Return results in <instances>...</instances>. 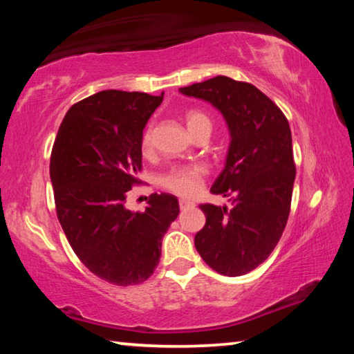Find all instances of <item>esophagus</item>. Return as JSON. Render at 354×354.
Segmentation results:
<instances>
[{
    "instance_id": "1",
    "label": "esophagus",
    "mask_w": 354,
    "mask_h": 354,
    "mask_svg": "<svg viewBox=\"0 0 354 354\" xmlns=\"http://www.w3.org/2000/svg\"><path fill=\"white\" fill-rule=\"evenodd\" d=\"M192 205H194V203L189 201V200H185V198L179 200V207H181V209H185V207H189V206H192Z\"/></svg>"
}]
</instances>
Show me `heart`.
<instances>
[{
	"label": "heart",
	"instance_id": "obj_1",
	"mask_svg": "<svg viewBox=\"0 0 354 354\" xmlns=\"http://www.w3.org/2000/svg\"><path fill=\"white\" fill-rule=\"evenodd\" d=\"M185 124H187L189 131H194L195 128L201 127V124H209V127H211V122H209L206 113H203L200 111H189L185 113ZM140 147L143 153L151 151L153 127H148L145 129V133L142 136ZM205 176H206V169L203 165L176 167V169L170 170L167 175L160 178V185L176 195L194 196L196 192L200 190L203 178Z\"/></svg>",
	"mask_w": 354,
	"mask_h": 354
}]
</instances>
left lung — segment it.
Instances as JSON below:
<instances>
[{
	"mask_svg": "<svg viewBox=\"0 0 354 354\" xmlns=\"http://www.w3.org/2000/svg\"><path fill=\"white\" fill-rule=\"evenodd\" d=\"M179 92L211 103L230 131L225 167L211 192L231 196V207L200 206L206 225L196 232L195 248L215 272L241 277L270 256L289 218L295 181L289 122L253 84L227 76Z\"/></svg>",
	"mask_w": 354,
	"mask_h": 354,
	"instance_id": "8db88e82",
	"label": "left lung"
}]
</instances>
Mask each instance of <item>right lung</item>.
I'll list each match as a JSON object with an SVG mask.
<instances>
[{
    "instance_id": "obj_1",
    "label": "right lung",
    "mask_w": 354,
    "mask_h": 354,
    "mask_svg": "<svg viewBox=\"0 0 354 354\" xmlns=\"http://www.w3.org/2000/svg\"><path fill=\"white\" fill-rule=\"evenodd\" d=\"M162 100L164 92L95 93L70 107L53 147L59 223L84 266L115 286L151 277L179 214L171 194L149 195L143 212L127 207L128 192L139 183L143 129Z\"/></svg>"
}]
</instances>
